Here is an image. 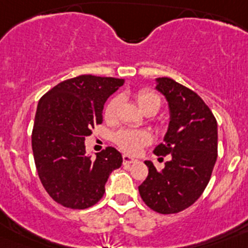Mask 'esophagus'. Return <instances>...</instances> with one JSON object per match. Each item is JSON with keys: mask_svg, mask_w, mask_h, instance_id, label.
<instances>
[{"mask_svg": "<svg viewBox=\"0 0 248 248\" xmlns=\"http://www.w3.org/2000/svg\"><path fill=\"white\" fill-rule=\"evenodd\" d=\"M137 161H138L137 159H133V157L129 156V155H123V163H124V165H129V164H135Z\"/></svg>", "mask_w": 248, "mask_h": 248, "instance_id": "esophagus-1", "label": "esophagus"}]
</instances>
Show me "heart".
I'll return each instance as SVG.
<instances>
[{
    "mask_svg": "<svg viewBox=\"0 0 248 248\" xmlns=\"http://www.w3.org/2000/svg\"><path fill=\"white\" fill-rule=\"evenodd\" d=\"M135 99L139 104L140 109L143 110L149 105H155L157 109L160 108L161 100L155 92L150 89H140L135 94ZM120 104V98L114 97L107 103L104 108V118L107 120H111L115 118L118 107ZM115 144L126 154H138L144 145L150 141V135L146 131L138 130H123L115 135Z\"/></svg>",
    "mask_w": 248,
    "mask_h": 248,
    "instance_id": "b5f03b06",
    "label": "heart"
}]
</instances>
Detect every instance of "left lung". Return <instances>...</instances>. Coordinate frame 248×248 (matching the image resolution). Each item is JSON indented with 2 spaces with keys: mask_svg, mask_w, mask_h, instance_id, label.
<instances>
[{
  "mask_svg": "<svg viewBox=\"0 0 248 248\" xmlns=\"http://www.w3.org/2000/svg\"><path fill=\"white\" fill-rule=\"evenodd\" d=\"M156 89L168 100L170 123L154 154H170L171 159L161 171L145 161L149 174L139 194L151 210L177 214L198 200L209 184L217 159V122L198 94L171 78H157Z\"/></svg>",
  "mask_w": 248,
  "mask_h": 248,
  "instance_id": "left-lung-1",
  "label": "left lung"
}]
</instances>
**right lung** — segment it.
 <instances>
[{
	"label": "right lung",
	"mask_w": 248,
	"mask_h": 248,
	"mask_svg": "<svg viewBox=\"0 0 248 248\" xmlns=\"http://www.w3.org/2000/svg\"><path fill=\"white\" fill-rule=\"evenodd\" d=\"M123 83L83 74L61 82L39 99L32 130L34 164L46 191L64 207L95 205L110 172L122 166V154L111 146L91 159L84 140L102 124L104 103Z\"/></svg>",
	"instance_id": "add662e5"
}]
</instances>
